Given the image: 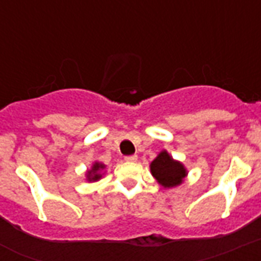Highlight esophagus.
Returning <instances> with one entry per match:
<instances>
[{"instance_id": "1", "label": "esophagus", "mask_w": 261, "mask_h": 261, "mask_svg": "<svg viewBox=\"0 0 261 261\" xmlns=\"http://www.w3.org/2000/svg\"><path fill=\"white\" fill-rule=\"evenodd\" d=\"M124 160H126L127 163H135V161L138 160V157H137V155H135V154L127 155V157H124Z\"/></svg>"}]
</instances>
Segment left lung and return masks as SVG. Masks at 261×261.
Here are the masks:
<instances>
[{
  "mask_svg": "<svg viewBox=\"0 0 261 261\" xmlns=\"http://www.w3.org/2000/svg\"><path fill=\"white\" fill-rule=\"evenodd\" d=\"M150 172L153 177L164 187V188H172V187L180 186L187 176V169L181 163H178L169 155L167 150L161 151L150 164Z\"/></svg>",
  "mask_w": 261,
  "mask_h": 261,
  "instance_id": "1",
  "label": "left lung"
}]
</instances>
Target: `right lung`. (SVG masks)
Returning a JSON list of instances; mask_svg holds the SVG:
<instances>
[{
	"mask_svg": "<svg viewBox=\"0 0 261 261\" xmlns=\"http://www.w3.org/2000/svg\"><path fill=\"white\" fill-rule=\"evenodd\" d=\"M104 168H106L104 164L94 163L93 165H92V169L88 171L87 173L88 181H97V180H100V178H101V173H100V172H101Z\"/></svg>",
	"mask_w": 261,
	"mask_h": 261,
	"instance_id": "1",
	"label": "right lung"
}]
</instances>
